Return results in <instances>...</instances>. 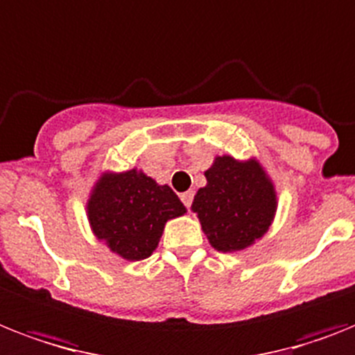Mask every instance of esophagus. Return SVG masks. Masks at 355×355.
<instances>
[{"label":"esophagus","instance_id":"34e87169","mask_svg":"<svg viewBox=\"0 0 355 355\" xmlns=\"http://www.w3.org/2000/svg\"><path fill=\"white\" fill-rule=\"evenodd\" d=\"M193 197H195V193H193V191H186V193H182V195H180V200H182L184 206H186L187 209L191 207Z\"/></svg>","mask_w":355,"mask_h":355}]
</instances>
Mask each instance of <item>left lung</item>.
Here are the masks:
<instances>
[{
    "instance_id": "1",
    "label": "left lung",
    "mask_w": 355,
    "mask_h": 355,
    "mask_svg": "<svg viewBox=\"0 0 355 355\" xmlns=\"http://www.w3.org/2000/svg\"><path fill=\"white\" fill-rule=\"evenodd\" d=\"M204 175L207 184L197 191L191 209L211 246L223 253L252 246L268 232L277 209L275 189L261 164L217 157Z\"/></svg>"
}]
</instances>
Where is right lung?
I'll list each match as a JSON object with an SVG mask.
<instances>
[{
    "label": "right lung",
    "mask_w": 355,
    "mask_h": 355,
    "mask_svg": "<svg viewBox=\"0 0 355 355\" xmlns=\"http://www.w3.org/2000/svg\"><path fill=\"white\" fill-rule=\"evenodd\" d=\"M186 207L169 186H158L142 171L103 173L87 202L94 235L128 261L148 259L169 218Z\"/></svg>",
    "instance_id": "right-lung-1"
}]
</instances>
